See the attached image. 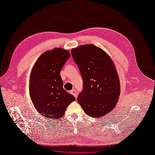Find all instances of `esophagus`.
<instances>
[{
    "instance_id": "esophagus-1",
    "label": "esophagus",
    "mask_w": 155,
    "mask_h": 155,
    "mask_svg": "<svg viewBox=\"0 0 155 155\" xmlns=\"http://www.w3.org/2000/svg\"><path fill=\"white\" fill-rule=\"evenodd\" d=\"M70 94H72V95H74L75 96V97H77V96H78L76 91L74 90H74H72L71 91H70Z\"/></svg>"
}]
</instances>
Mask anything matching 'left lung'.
<instances>
[{"label": "left lung", "mask_w": 155, "mask_h": 155, "mask_svg": "<svg viewBox=\"0 0 155 155\" xmlns=\"http://www.w3.org/2000/svg\"><path fill=\"white\" fill-rule=\"evenodd\" d=\"M83 81L78 101L92 118L104 117L114 109L119 100L120 83L111 58L94 45L79 46L71 50Z\"/></svg>", "instance_id": "obj_1"}]
</instances>
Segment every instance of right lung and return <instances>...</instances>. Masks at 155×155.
Instances as JSON below:
<instances>
[{
  "label": "right lung",
  "mask_w": 155,
  "mask_h": 155,
  "mask_svg": "<svg viewBox=\"0 0 155 155\" xmlns=\"http://www.w3.org/2000/svg\"><path fill=\"white\" fill-rule=\"evenodd\" d=\"M70 58L67 50H47L37 59L32 68L29 92L37 111L46 118H59L76 98L63 87L60 72Z\"/></svg>",
  "instance_id": "1"
}]
</instances>
